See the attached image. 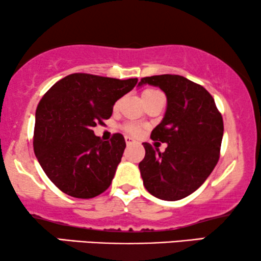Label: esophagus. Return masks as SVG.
<instances>
[{
	"label": "esophagus",
	"mask_w": 261,
	"mask_h": 261,
	"mask_svg": "<svg viewBox=\"0 0 261 261\" xmlns=\"http://www.w3.org/2000/svg\"><path fill=\"white\" fill-rule=\"evenodd\" d=\"M124 139H126V144H127V145H132V144L135 143L134 139L130 138V137H126Z\"/></svg>",
	"instance_id": "34e87169"
}]
</instances>
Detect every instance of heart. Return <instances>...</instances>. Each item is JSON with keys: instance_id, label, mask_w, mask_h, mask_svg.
<instances>
[{"instance_id": "1", "label": "heart", "mask_w": 261, "mask_h": 261, "mask_svg": "<svg viewBox=\"0 0 261 261\" xmlns=\"http://www.w3.org/2000/svg\"><path fill=\"white\" fill-rule=\"evenodd\" d=\"M160 93L161 92H158L157 90L147 89V90L144 91L143 94H141V97H143V100L145 101V100L150 99V98H152V97L157 96V94H160ZM124 129H126L127 132H129V133H132V134H138L139 132H140V129H139V127L137 126V124H134V123L126 124V126H124Z\"/></svg>"}]
</instances>
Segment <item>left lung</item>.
<instances>
[{
	"label": "left lung",
	"mask_w": 261,
	"mask_h": 261,
	"mask_svg": "<svg viewBox=\"0 0 261 261\" xmlns=\"http://www.w3.org/2000/svg\"><path fill=\"white\" fill-rule=\"evenodd\" d=\"M146 84L160 87L167 96L165 115L151 139L167 143L168 147L160 152L144 143L140 175L153 197L180 200L197 191L217 164L224 130L222 115L211 94L187 77L146 76L139 86Z\"/></svg>",
	"instance_id": "obj_1"
}]
</instances>
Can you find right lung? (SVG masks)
I'll return each mask as SVG.
<instances>
[{
	"instance_id": "obj_1",
	"label": "right lung",
	"mask_w": 261,
	"mask_h": 261,
	"mask_svg": "<svg viewBox=\"0 0 261 261\" xmlns=\"http://www.w3.org/2000/svg\"><path fill=\"white\" fill-rule=\"evenodd\" d=\"M138 79L74 73L57 81L36 110L33 150L50 181L70 197L90 199L107 191L122 158V134L100 140L92 128L113 114L114 104Z\"/></svg>"
}]
</instances>
